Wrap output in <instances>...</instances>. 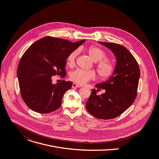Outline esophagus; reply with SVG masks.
<instances>
[{
  "label": "esophagus",
  "instance_id": "esophagus-1",
  "mask_svg": "<svg viewBox=\"0 0 159 159\" xmlns=\"http://www.w3.org/2000/svg\"><path fill=\"white\" fill-rule=\"evenodd\" d=\"M80 88V85L75 83H73V84H72V88Z\"/></svg>",
  "mask_w": 159,
  "mask_h": 159
}]
</instances>
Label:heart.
<instances>
[{
    "mask_svg": "<svg viewBox=\"0 0 159 159\" xmlns=\"http://www.w3.org/2000/svg\"><path fill=\"white\" fill-rule=\"evenodd\" d=\"M87 52L93 61L96 62V68L100 80H108L112 78L117 70L115 63L107 57L104 50L97 46H91ZM78 50L71 51L66 57V63L69 66H73L76 61ZM96 72L94 70H86L80 68L70 72V79L78 84L84 85L88 81L95 79Z\"/></svg>",
    "mask_w": 159,
    "mask_h": 159,
    "instance_id": "obj_1",
    "label": "heart"
}]
</instances>
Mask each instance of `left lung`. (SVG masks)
I'll return each mask as SVG.
<instances>
[{
	"label": "left lung",
	"instance_id": "8db88e82",
	"mask_svg": "<svg viewBox=\"0 0 159 159\" xmlns=\"http://www.w3.org/2000/svg\"><path fill=\"white\" fill-rule=\"evenodd\" d=\"M112 51L117 58V70L107 82L97 84L98 91L105 89L101 95L93 89L86 102V109L98 119L108 120L117 117L131 106L137 96L140 70L133 54L124 46L99 42Z\"/></svg>",
	"mask_w": 159,
	"mask_h": 159
}]
</instances>
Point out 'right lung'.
<instances>
[{
	"mask_svg": "<svg viewBox=\"0 0 159 159\" xmlns=\"http://www.w3.org/2000/svg\"><path fill=\"white\" fill-rule=\"evenodd\" d=\"M85 40L71 42L51 36L43 37L32 44L23 54L18 66V77L21 98L32 110L48 113L61 105L64 94L72 82L62 80L52 84L54 75L66 76L68 55Z\"/></svg>",
	"mask_w": 159,
	"mask_h": 159,
	"instance_id": "right-lung-1",
	"label": "right lung"
}]
</instances>
